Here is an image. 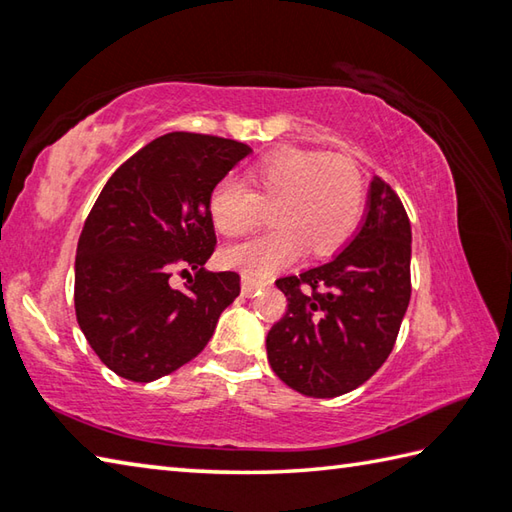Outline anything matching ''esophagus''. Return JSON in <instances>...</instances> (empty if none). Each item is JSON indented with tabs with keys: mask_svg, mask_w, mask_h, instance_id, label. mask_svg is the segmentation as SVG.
<instances>
[{
	"mask_svg": "<svg viewBox=\"0 0 512 512\" xmlns=\"http://www.w3.org/2000/svg\"><path fill=\"white\" fill-rule=\"evenodd\" d=\"M268 284V280H253V277H241V293H244L246 297H250V295H255V293H259L262 291V288H266Z\"/></svg>",
	"mask_w": 512,
	"mask_h": 512,
	"instance_id": "1",
	"label": "esophagus"
}]
</instances>
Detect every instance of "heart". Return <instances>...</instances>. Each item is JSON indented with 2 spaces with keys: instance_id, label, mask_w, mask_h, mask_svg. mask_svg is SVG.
Wrapping results in <instances>:
<instances>
[{
  "instance_id": "b5f03b06",
  "label": "heart",
  "mask_w": 512,
  "mask_h": 512,
  "mask_svg": "<svg viewBox=\"0 0 512 512\" xmlns=\"http://www.w3.org/2000/svg\"><path fill=\"white\" fill-rule=\"evenodd\" d=\"M253 190L224 179L210 194V217L221 235H246L264 221L271 206L277 228L224 250L226 264L250 277L277 271L306 248L311 255H329L356 230L365 183L345 156L280 147L264 154L248 170Z\"/></svg>"
}]
</instances>
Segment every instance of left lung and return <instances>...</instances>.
Masks as SVG:
<instances>
[{
  "instance_id": "left-lung-1",
  "label": "left lung",
  "mask_w": 512,
  "mask_h": 512,
  "mask_svg": "<svg viewBox=\"0 0 512 512\" xmlns=\"http://www.w3.org/2000/svg\"><path fill=\"white\" fill-rule=\"evenodd\" d=\"M412 228L398 194L380 176L367 215L342 253L300 275L280 277L288 306L266 336L280 380L313 398L360 387L394 349L412 295Z\"/></svg>"
}]
</instances>
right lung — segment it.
<instances>
[{
	"mask_svg": "<svg viewBox=\"0 0 512 512\" xmlns=\"http://www.w3.org/2000/svg\"><path fill=\"white\" fill-rule=\"evenodd\" d=\"M253 152L230 138L172 132L111 174L82 228L76 318L91 349L134 383L172 374L215 333L239 275L203 268L215 253L210 194ZM174 272L189 275L174 289Z\"/></svg>",
	"mask_w": 512,
	"mask_h": 512,
	"instance_id": "right-lung-1",
	"label": "right lung"
}]
</instances>
